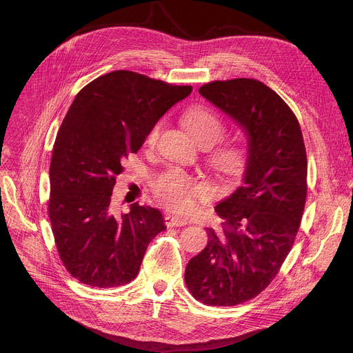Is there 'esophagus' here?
Returning a JSON list of instances; mask_svg holds the SVG:
<instances>
[{
    "label": "esophagus",
    "instance_id": "1",
    "mask_svg": "<svg viewBox=\"0 0 353 353\" xmlns=\"http://www.w3.org/2000/svg\"><path fill=\"white\" fill-rule=\"evenodd\" d=\"M165 223H166L168 228H173V226H184V225L188 223V221L184 216H177V215L166 214L165 215Z\"/></svg>",
    "mask_w": 353,
    "mask_h": 353
}]
</instances>
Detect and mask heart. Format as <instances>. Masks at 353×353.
Listing matches in <instances>:
<instances>
[{
	"label": "heart",
	"instance_id": "b5f03b06",
	"mask_svg": "<svg viewBox=\"0 0 353 353\" xmlns=\"http://www.w3.org/2000/svg\"><path fill=\"white\" fill-rule=\"evenodd\" d=\"M184 124L201 145L211 146L218 142L223 134V123L218 113L205 105H194L184 112ZM162 131V121L152 125L145 137V145L154 146ZM244 150L239 143H226L214 154L215 163L225 169H234L243 159ZM157 195L162 203L177 211L190 210L194 196L207 191L205 184L196 181L188 173L180 169H169L159 174L154 183Z\"/></svg>",
	"mask_w": 353,
	"mask_h": 353
}]
</instances>
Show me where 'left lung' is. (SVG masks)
I'll use <instances>...</instances> for the list:
<instances>
[{
    "label": "left lung",
    "instance_id": "left-lung-1",
    "mask_svg": "<svg viewBox=\"0 0 353 353\" xmlns=\"http://www.w3.org/2000/svg\"><path fill=\"white\" fill-rule=\"evenodd\" d=\"M199 93L247 134L240 185L215 207L208 243L184 272L190 293L208 306H236L276 276L294 243L307 196V157L299 121L283 99L251 78L214 81Z\"/></svg>",
    "mask_w": 353,
    "mask_h": 353
}]
</instances>
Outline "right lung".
<instances>
[{
    "instance_id": "right-lung-1",
    "label": "right lung",
    "mask_w": 353,
    "mask_h": 353,
    "mask_svg": "<svg viewBox=\"0 0 353 353\" xmlns=\"http://www.w3.org/2000/svg\"><path fill=\"white\" fill-rule=\"evenodd\" d=\"M191 90L120 70L75 96L53 148L47 211L59 256L79 282L103 289L130 283L148 244L166 229L152 207L134 203L117 214L112 194L121 161Z\"/></svg>"
}]
</instances>
